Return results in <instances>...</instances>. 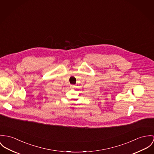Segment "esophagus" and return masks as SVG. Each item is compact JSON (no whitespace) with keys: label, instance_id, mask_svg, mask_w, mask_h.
Segmentation results:
<instances>
[{"label":"esophagus","instance_id":"obj_1","mask_svg":"<svg viewBox=\"0 0 154 154\" xmlns=\"http://www.w3.org/2000/svg\"><path fill=\"white\" fill-rule=\"evenodd\" d=\"M70 87L72 88H74V87H75V85H70Z\"/></svg>","mask_w":154,"mask_h":154}]
</instances>
